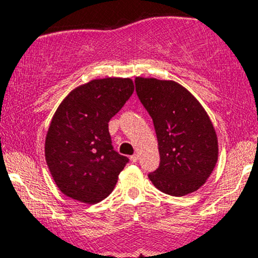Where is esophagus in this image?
I'll use <instances>...</instances> for the list:
<instances>
[{
  "mask_svg": "<svg viewBox=\"0 0 258 258\" xmlns=\"http://www.w3.org/2000/svg\"><path fill=\"white\" fill-rule=\"evenodd\" d=\"M130 160H131V162H133V164H136L138 161V155L137 154H133V155L130 156Z\"/></svg>",
  "mask_w": 258,
  "mask_h": 258,
  "instance_id": "obj_1",
  "label": "esophagus"
}]
</instances>
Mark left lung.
<instances>
[{
	"mask_svg": "<svg viewBox=\"0 0 258 258\" xmlns=\"http://www.w3.org/2000/svg\"><path fill=\"white\" fill-rule=\"evenodd\" d=\"M136 92L153 119L160 164L148 177L173 197L198 190L217 162L214 125L200 103L173 81L137 78Z\"/></svg>",
	"mask_w": 258,
	"mask_h": 258,
	"instance_id": "1",
	"label": "left lung"
}]
</instances>
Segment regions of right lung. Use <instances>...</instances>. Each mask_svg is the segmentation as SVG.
Segmentation results:
<instances>
[{"label": "right lung", "mask_w": 258, "mask_h": 258, "mask_svg": "<svg viewBox=\"0 0 258 258\" xmlns=\"http://www.w3.org/2000/svg\"><path fill=\"white\" fill-rule=\"evenodd\" d=\"M130 79L93 80L70 92L53 116L44 154L60 191L96 204L111 193L128 158L115 152L108 122L132 96Z\"/></svg>", "instance_id": "obj_1"}]
</instances>
